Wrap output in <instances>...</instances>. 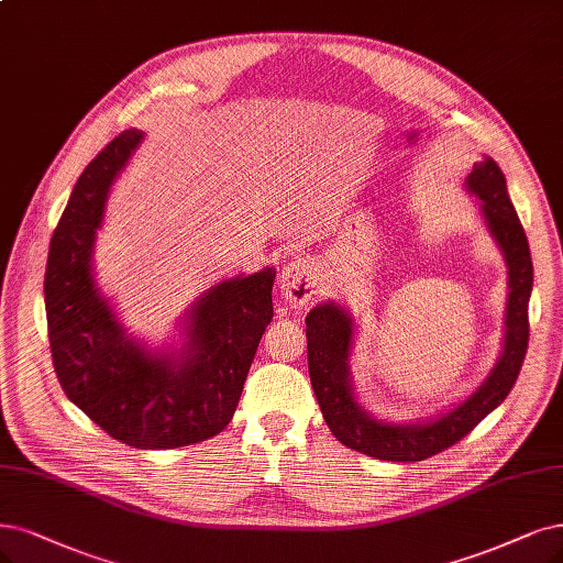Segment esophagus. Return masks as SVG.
Returning a JSON list of instances; mask_svg holds the SVG:
<instances>
[{
	"label": "esophagus",
	"instance_id": "1",
	"mask_svg": "<svg viewBox=\"0 0 563 563\" xmlns=\"http://www.w3.org/2000/svg\"><path fill=\"white\" fill-rule=\"evenodd\" d=\"M318 292V266L310 257H295L283 266L280 295L289 306H306Z\"/></svg>",
	"mask_w": 563,
	"mask_h": 563
}]
</instances>
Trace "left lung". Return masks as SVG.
Here are the masks:
<instances>
[{
	"label": "left lung",
	"mask_w": 563,
	"mask_h": 563,
	"mask_svg": "<svg viewBox=\"0 0 563 563\" xmlns=\"http://www.w3.org/2000/svg\"><path fill=\"white\" fill-rule=\"evenodd\" d=\"M466 190L481 199V211L489 234L501 247L508 264V303L501 357L473 394L435 415L427 422L394 424L376 420L355 399L350 376V350L355 322L350 313L327 301L306 316L308 373L322 418L331 433L362 454L385 462H422L462 441L464 435L501 406L522 368L529 345V297L533 287V264L529 241L508 197L506 176L492 157L473 166Z\"/></svg>",
	"instance_id": "8db88e82"
}]
</instances>
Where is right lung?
I'll return each instance as SVG.
<instances>
[{"mask_svg":"<svg viewBox=\"0 0 563 563\" xmlns=\"http://www.w3.org/2000/svg\"><path fill=\"white\" fill-rule=\"evenodd\" d=\"M141 130H124L76 180L48 250L44 297L57 380L111 439L139 450L201 443L234 418L264 329L274 268L213 285L185 316V343L148 350L99 292L92 250L109 190Z\"/></svg>","mask_w":563,"mask_h":563,"instance_id":"add662e5","label":"right lung"}]
</instances>
